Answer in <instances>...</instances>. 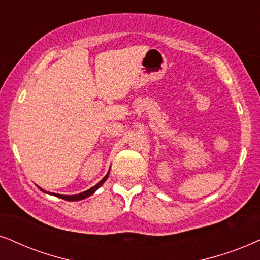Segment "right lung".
Wrapping results in <instances>:
<instances>
[{
	"instance_id": "1",
	"label": "right lung",
	"mask_w": 260,
	"mask_h": 260,
	"mask_svg": "<svg viewBox=\"0 0 260 260\" xmlns=\"http://www.w3.org/2000/svg\"><path fill=\"white\" fill-rule=\"evenodd\" d=\"M109 173H110V169H109V172L107 173V175L104 176L103 179H102L101 181L98 182L96 186L91 187L90 189L85 190V192H81V193H79V194H73V196H64V194H57V193H50V192H47V190H44V189H43V188H41V187H39V189L43 190V192H44V193H48V194H52V196L57 197V198H61V199L68 200V202H78V200H83V199H85V198H87V197H90V196L93 194V193L96 192V190H97L98 188H100V187H101L102 185H103L104 182L107 181L108 176H109Z\"/></svg>"
}]
</instances>
